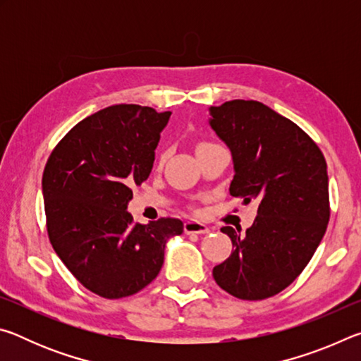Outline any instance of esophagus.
I'll return each instance as SVG.
<instances>
[{
	"label": "esophagus",
	"instance_id": "34e87169",
	"mask_svg": "<svg viewBox=\"0 0 361 361\" xmlns=\"http://www.w3.org/2000/svg\"><path fill=\"white\" fill-rule=\"evenodd\" d=\"M183 229H185L186 234H207V232H209V228H207L205 224L194 221V219H189V221H186L185 228Z\"/></svg>",
	"mask_w": 361,
	"mask_h": 361
}]
</instances>
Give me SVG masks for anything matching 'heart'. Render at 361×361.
<instances>
[{
	"mask_svg": "<svg viewBox=\"0 0 361 361\" xmlns=\"http://www.w3.org/2000/svg\"><path fill=\"white\" fill-rule=\"evenodd\" d=\"M207 145H212V143H207V142H204V143H200L199 146H197V149L199 148H204V146H207ZM166 159H167V149H164V151H161L157 154V164H164L166 162Z\"/></svg>",
	"mask_w": 361,
	"mask_h": 361,
	"instance_id": "obj_1",
	"label": "heart"
}]
</instances>
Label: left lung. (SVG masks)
Returning <instances> with one entry per match:
<instances>
[{"instance_id":"1","label":"left lung","mask_w":361,"mask_h":361,"mask_svg":"<svg viewBox=\"0 0 361 361\" xmlns=\"http://www.w3.org/2000/svg\"><path fill=\"white\" fill-rule=\"evenodd\" d=\"M210 114L212 129L232 152L231 195L259 202L245 234L221 228L232 253L213 267V279L232 296L261 301L295 282L325 235L326 161L301 127L259 102L231 100Z\"/></svg>"}]
</instances>
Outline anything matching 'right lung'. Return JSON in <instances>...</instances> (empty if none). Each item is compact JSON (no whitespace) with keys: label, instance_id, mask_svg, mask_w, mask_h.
Returning <instances> with one entry per match:
<instances>
[{"label":"right lung","instance_id":"add662e5","mask_svg":"<svg viewBox=\"0 0 361 361\" xmlns=\"http://www.w3.org/2000/svg\"><path fill=\"white\" fill-rule=\"evenodd\" d=\"M170 111L114 105L73 127L42 173L47 235L68 271L89 291L127 298L157 277L178 218L133 223L132 186L148 180Z\"/></svg>","mask_w":361,"mask_h":361}]
</instances>
